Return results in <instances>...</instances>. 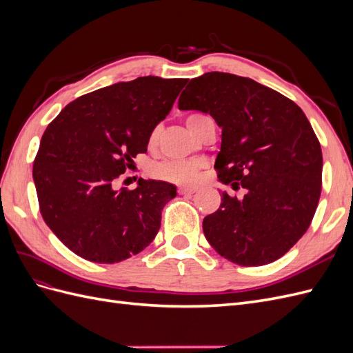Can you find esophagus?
Segmentation results:
<instances>
[{
    "label": "esophagus",
    "mask_w": 353,
    "mask_h": 353,
    "mask_svg": "<svg viewBox=\"0 0 353 353\" xmlns=\"http://www.w3.org/2000/svg\"><path fill=\"white\" fill-rule=\"evenodd\" d=\"M196 188H187V187H179L178 188V193L179 194H193V193H196Z\"/></svg>",
    "instance_id": "obj_1"
}]
</instances>
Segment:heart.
I'll return each instance as SVG.
<instances>
[{
  "label": "heart",
  "mask_w": 353,
  "mask_h": 353,
  "mask_svg": "<svg viewBox=\"0 0 353 353\" xmlns=\"http://www.w3.org/2000/svg\"><path fill=\"white\" fill-rule=\"evenodd\" d=\"M201 116L203 114H190L187 117V125L190 130H193L194 122ZM154 140H156V132L150 135V143H153ZM200 168L201 165L200 162H197V160H188V159L166 160V162L159 163L153 168V175L159 179L168 181V183L191 185L197 183Z\"/></svg>",
  "instance_id": "b5f03b06"
}]
</instances>
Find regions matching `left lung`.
<instances>
[{
	"mask_svg": "<svg viewBox=\"0 0 353 353\" xmlns=\"http://www.w3.org/2000/svg\"><path fill=\"white\" fill-rule=\"evenodd\" d=\"M179 110L209 113L222 128L218 178L241 200L222 193L203 219L206 240L241 266L280 259L309 228L323 188V152L299 105L272 88L232 73L191 79Z\"/></svg>",
	"mask_w": 353,
	"mask_h": 353,
	"instance_id": "left-lung-1",
	"label": "left lung"
}]
</instances>
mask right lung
<instances>
[{"label": "right lung", "mask_w": 353, "mask_h": 353, "mask_svg": "<svg viewBox=\"0 0 353 353\" xmlns=\"http://www.w3.org/2000/svg\"><path fill=\"white\" fill-rule=\"evenodd\" d=\"M187 79L141 77L95 90L69 103L42 134L32 175L39 212L69 250L97 263H116L144 250L176 196L172 184L138 181L116 188L147 152Z\"/></svg>", "instance_id": "obj_1"}]
</instances>
